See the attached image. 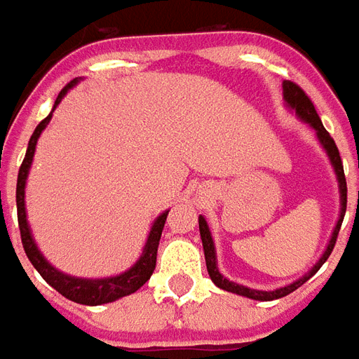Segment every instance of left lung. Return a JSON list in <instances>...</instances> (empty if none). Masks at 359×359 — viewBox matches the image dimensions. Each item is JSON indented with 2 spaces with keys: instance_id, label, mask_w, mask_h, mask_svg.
I'll return each mask as SVG.
<instances>
[{
  "instance_id": "1",
  "label": "left lung",
  "mask_w": 359,
  "mask_h": 359,
  "mask_svg": "<svg viewBox=\"0 0 359 359\" xmlns=\"http://www.w3.org/2000/svg\"><path fill=\"white\" fill-rule=\"evenodd\" d=\"M282 96H284L286 108L294 111L297 118L313 129L317 141H319V144L323 147V151L327 152V156H329L330 166L334 170V175H337L338 182L340 212H338L337 224H334L332 233H330L329 243H327V248L323 251V255L319 257V261H317L304 276H299V278L292 282V284H286V286H280V288L276 290H253L248 288V286H243V284H238V282L228 280L224 274L218 271V261H216V248L215 241H212V233H210V228H208L205 216L199 215L201 241H203V251H205V261H207V271L208 276H210V280L215 282L218 288L226 290V292H232V294H238V296L249 297V299H257V302H273V299H278V297L288 296L294 290L299 288L302 284H306V282L321 269L323 263L329 259L330 251H332L334 243H337V236L338 230H340V226H342V220H344V212H346V177H344L342 160H340V154H338V149L337 144H334V141H332V137H330V135L327 133V129L323 127L321 119H319V116H317V111H315L313 108V104H311V100L307 98V94L304 93L299 86L294 85V83H290V81H284V83H282Z\"/></svg>"
}]
</instances>
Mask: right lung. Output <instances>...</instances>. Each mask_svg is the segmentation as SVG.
Wrapping results in <instances>:
<instances>
[{
	"label": "right lung",
	"mask_w": 359,
	"mask_h": 359,
	"mask_svg": "<svg viewBox=\"0 0 359 359\" xmlns=\"http://www.w3.org/2000/svg\"><path fill=\"white\" fill-rule=\"evenodd\" d=\"M81 77L73 79L69 85L63 88L62 93L57 94L55 104H53L52 111L48 114V118L42 119L38 127L34 129V133L30 137L29 149L25 154L21 168H19V177H17V216H19V230H21V240L25 253L29 257V261L32 266L36 269L40 276L44 278L53 290H57L63 297H67L75 304H83V306H102V304H111L119 297H126L129 294H133L137 290L143 286L144 282L151 278L152 271L156 266V253H158V241L164 230V222L170 210L160 212L154 222L151 226V232L147 236L144 241L143 253L139 255V259L135 261V265H131L123 273L116 274V276H104V278H81V276H71V274L62 273L42 255V251L38 249L34 236L30 232L29 218H27V205H25V189H27V180H29L30 166H32V158H34V151H36V143L40 139V135L46 129V126L52 119L53 110L57 108V104L62 102L63 96L69 93L73 86L77 85Z\"/></svg>",
	"instance_id": "right-lung-1"
}]
</instances>
